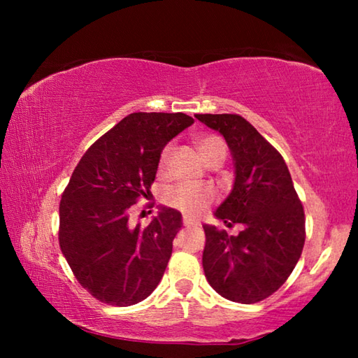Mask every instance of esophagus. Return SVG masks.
Masks as SVG:
<instances>
[{
	"label": "esophagus",
	"mask_w": 358,
	"mask_h": 358,
	"mask_svg": "<svg viewBox=\"0 0 358 358\" xmlns=\"http://www.w3.org/2000/svg\"><path fill=\"white\" fill-rule=\"evenodd\" d=\"M183 224H185L186 227H197L199 226L197 221H194V220H191V217H187V216L183 217Z\"/></svg>",
	"instance_id": "obj_1"
}]
</instances>
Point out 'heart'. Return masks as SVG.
Returning a JSON list of instances; mask_svg holds the SVG:
<instances>
[{
	"label": "heart",
	"instance_id": "heart-1",
	"mask_svg": "<svg viewBox=\"0 0 358 358\" xmlns=\"http://www.w3.org/2000/svg\"><path fill=\"white\" fill-rule=\"evenodd\" d=\"M199 156L207 166H220L227 156L226 141L217 134H203L194 141ZM172 147L162 148L159 156V172L162 173L167 169L171 159ZM215 202V192L208 186H191L180 185L166 194V203L169 207L181 211L187 216H199Z\"/></svg>",
	"mask_w": 358,
	"mask_h": 358
}]
</instances>
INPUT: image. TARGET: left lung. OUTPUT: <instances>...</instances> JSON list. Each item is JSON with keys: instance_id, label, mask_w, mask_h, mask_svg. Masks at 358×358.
I'll return each mask as SVG.
<instances>
[{"instance_id": "1", "label": "left lung", "mask_w": 358, "mask_h": 358, "mask_svg": "<svg viewBox=\"0 0 358 358\" xmlns=\"http://www.w3.org/2000/svg\"><path fill=\"white\" fill-rule=\"evenodd\" d=\"M221 132L235 161V183L215 216L243 230L234 237L205 224L202 265L210 286L224 299L257 303L292 273L305 245V211L289 169L273 145L237 113L196 115Z\"/></svg>"}]
</instances>
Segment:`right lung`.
Here are the masks:
<instances>
[{"label": "right lung", "instance_id": "right-lung-1", "mask_svg": "<svg viewBox=\"0 0 358 358\" xmlns=\"http://www.w3.org/2000/svg\"><path fill=\"white\" fill-rule=\"evenodd\" d=\"M192 123L181 112L131 113L72 172L59 202L58 241L77 281L99 301L136 305L164 275L181 213L161 208L147 227H132L129 211L150 194L162 148Z\"/></svg>", "mask_w": 358, "mask_h": 358}]
</instances>
